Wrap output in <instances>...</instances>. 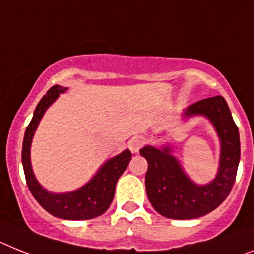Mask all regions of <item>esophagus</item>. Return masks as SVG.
Masks as SVG:
<instances>
[{
	"label": "esophagus",
	"instance_id": "34e87169",
	"mask_svg": "<svg viewBox=\"0 0 254 254\" xmlns=\"http://www.w3.org/2000/svg\"><path fill=\"white\" fill-rule=\"evenodd\" d=\"M142 146H143V139H142L140 137L131 138V139L129 140V143H127L129 150H130L133 153H137Z\"/></svg>",
	"mask_w": 254,
	"mask_h": 254
}]
</instances>
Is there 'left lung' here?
Here are the masks:
<instances>
[{
    "instance_id": "left-lung-1",
    "label": "left lung",
    "mask_w": 254,
    "mask_h": 254,
    "mask_svg": "<svg viewBox=\"0 0 254 254\" xmlns=\"http://www.w3.org/2000/svg\"><path fill=\"white\" fill-rule=\"evenodd\" d=\"M183 119L204 116L217 131L221 143L217 176L206 185H197L183 170L169 144L144 146L139 153L148 163L146 191L153 209L172 219L203 217L229 196L236 178L240 160L239 130L225 98H206L191 104L182 114Z\"/></svg>"
}]
</instances>
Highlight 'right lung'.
<instances>
[{
    "instance_id": "right-lung-1",
    "label": "right lung",
    "mask_w": 254,
    "mask_h": 254,
    "mask_svg": "<svg viewBox=\"0 0 254 254\" xmlns=\"http://www.w3.org/2000/svg\"><path fill=\"white\" fill-rule=\"evenodd\" d=\"M65 91H67V87L55 85L49 89L46 95H44L40 103L37 104L33 112V117L25 130L24 139H23V168H24L25 180H27L29 191L46 212L62 219H71V221L91 219L102 216L111 205L115 196L116 183L129 165V161L131 160V152L129 150H125L116 156L108 159L89 182L71 192L54 193L44 189L36 180V176L32 169V139L46 110L58 99L59 94H63Z\"/></svg>"
}]
</instances>
